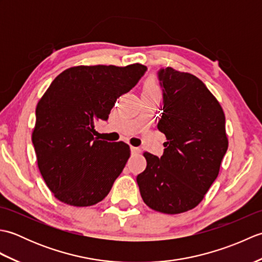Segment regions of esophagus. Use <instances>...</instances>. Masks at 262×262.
Listing matches in <instances>:
<instances>
[{
  "instance_id": "34e87169",
  "label": "esophagus",
  "mask_w": 262,
  "mask_h": 262,
  "mask_svg": "<svg viewBox=\"0 0 262 262\" xmlns=\"http://www.w3.org/2000/svg\"><path fill=\"white\" fill-rule=\"evenodd\" d=\"M130 151H132V153H133V154H135V153H141V148H140V147L132 146V147H130Z\"/></svg>"
}]
</instances>
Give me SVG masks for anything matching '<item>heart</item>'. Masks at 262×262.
I'll list each match as a JSON object with an SVG mask.
<instances>
[{
	"mask_svg": "<svg viewBox=\"0 0 262 262\" xmlns=\"http://www.w3.org/2000/svg\"><path fill=\"white\" fill-rule=\"evenodd\" d=\"M143 94L144 96H151V97H160L162 94V90H161L160 83L158 81L157 77H149V79L146 80V82L144 83L143 86Z\"/></svg>",
	"mask_w": 262,
	"mask_h": 262,
	"instance_id": "1",
	"label": "heart"
}]
</instances>
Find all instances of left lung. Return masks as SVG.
<instances>
[{"label":"left lung","instance_id":"8db88e82","mask_svg":"<svg viewBox=\"0 0 262 262\" xmlns=\"http://www.w3.org/2000/svg\"><path fill=\"white\" fill-rule=\"evenodd\" d=\"M159 77L164 104L158 128L168 142L160 159L144 152L147 165L136 180L149 208L173 215L204 199L219 176L229 140L223 108L197 76L166 68Z\"/></svg>","mask_w":262,"mask_h":262}]
</instances>
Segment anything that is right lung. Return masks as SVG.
Segmentation results:
<instances>
[{"label": "right lung", "mask_w": 262, "mask_h": 262, "mask_svg": "<svg viewBox=\"0 0 262 262\" xmlns=\"http://www.w3.org/2000/svg\"><path fill=\"white\" fill-rule=\"evenodd\" d=\"M145 71L140 63L73 66L55 77L39 100L31 140L38 169L59 202L86 207L111 190L130 148L94 137V122L108 118L117 99Z\"/></svg>", "instance_id": "right-lung-1"}]
</instances>
